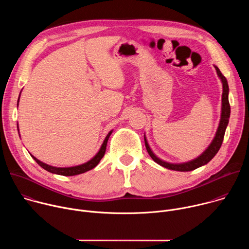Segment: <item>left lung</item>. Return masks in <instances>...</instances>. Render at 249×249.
<instances>
[{
    "instance_id": "obj_1",
    "label": "left lung",
    "mask_w": 249,
    "mask_h": 249,
    "mask_svg": "<svg viewBox=\"0 0 249 249\" xmlns=\"http://www.w3.org/2000/svg\"><path fill=\"white\" fill-rule=\"evenodd\" d=\"M217 70V74L220 77L222 83H223V95H222V114H221V121L219 124V128L218 131L216 133V136L213 140V142L211 143V145L208 147V149L197 159L188 161V162H184V163H169L166 161H163L161 160H160L151 150V148L149 147L148 142L145 138V145H146V149L150 155V157L160 165L168 168V169H172V170H177V171H191L194 170L206 163H208L213 158H214L217 153L219 152L223 141H224V136H225V132L227 129V126L229 124V118L231 115V105L229 102V85H228V81L225 78V76L222 74V72L220 71V69L218 67H216Z\"/></svg>"
}]
</instances>
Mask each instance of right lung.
I'll use <instances>...</instances> for the list:
<instances>
[{
    "mask_svg": "<svg viewBox=\"0 0 249 249\" xmlns=\"http://www.w3.org/2000/svg\"><path fill=\"white\" fill-rule=\"evenodd\" d=\"M18 100H19V98H18ZM111 133H112V131H110L107 134V136H106L105 140L103 141V144H102L99 152L90 160H89L88 162H86L84 164H81V165L72 166V167H55V166H52V165H49V164H46V163L40 161L36 158H34L32 155H31V157L42 168H44L45 170H47V171H49L51 173H55V174H59V175H64V176L78 175V174H81V173H84V172H87V171L92 169L93 167H95L99 163L100 160L103 158V156L105 154L106 145H107V141H108Z\"/></svg>",
    "mask_w": 249,
    "mask_h": 249,
    "instance_id": "1",
    "label": "right lung"
}]
</instances>
